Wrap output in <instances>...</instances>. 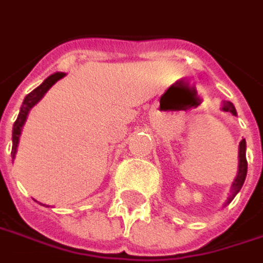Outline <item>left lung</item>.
<instances>
[{"label":"left lung","instance_id":"obj_1","mask_svg":"<svg viewBox=\"0 0 263 263\" xmlns=\"http://www.w3.org/2000/svg\"><path fill=\"white\" fill-rule=\"evenodd\" d=\"M222 110L223 111H230L233 116L237 115L235 111L234 104L231 101H223L222 103ZM246 175H247V160H246V140H241L240 141V152H238V174H237V178L234 179L233 182V187H231V194L230 197L227 200V204L231 203L233 199L237 196V193L241 190L243 184H245Z\"/></svg>","mask_w":263,"mask_h":263}]
</instances>
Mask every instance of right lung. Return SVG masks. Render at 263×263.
Here are the masks:
<instances>
[{"label": "right lung", "mask_w": 263, "mask_h": 263, "mask_svg": "<svg viewBox=\"0 0 263 263\" xmlns=\"http://www.w3.org/2000/svg\"><path fill=\"white\" fill-rule=\"evenodd\" d=\"M64 76V73H54L51 76H48L42 84H41L38 88H35L32 92H29L28 96L23 100V104L20 107V113H18L17 120L14 122V126H13V148H11V156L14 159V154H16V150H17V144H18V137H20V132H22V126L26 120V116H28L29 110L32 109L41 98L44 97V94L51 88L59 79H62Z\"/></svg>", "instance_id": "obj_1"}]
</instances>
